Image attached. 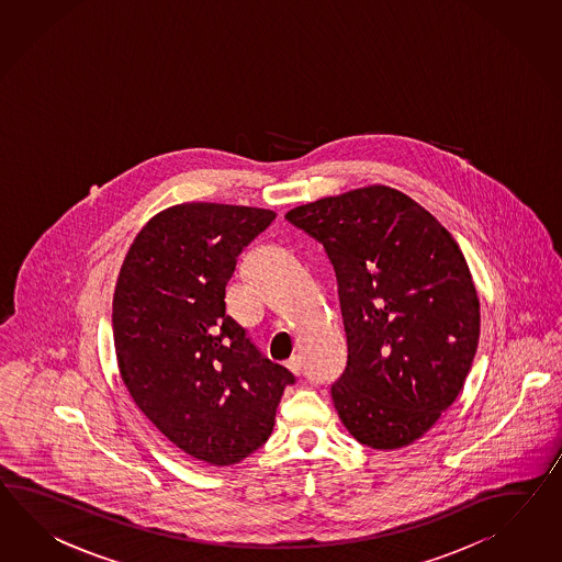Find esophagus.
<instances>
[{
  "mask_svg": "<svg viewBox=\"0 0 562 562\" xmlns=\"http://www.w3.org/2000/svg\"><path fill=\"white\" fill-rule=\"evenodd\" d=\"M288 370L292 371V373H301L302 371V359L299 356H292L286 361Z\"/></svg>",
  "mask_w": 562,
  "mask_h": 562,
  "instance_id": "esophagus-1",
  "label": "esophagus"
}]
</instances>
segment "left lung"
I'll use <instances>...</instances> for the list:
<instances>
[{
  "label": "left lung",
  "mask_w": 562,
  "mask_h": 562,
  "mask_svg": "<svg viewBox=\"0 0 562 562\" xmlns=\"http://www.w3.org/2000/svg\"><path fill=\"white\" fill-rule=\"evenodd\" d=\"M337 276L347 366L330 385L361 445L394 451L425 435L463 390L480 299L463 251L425 206L373 184L288 211Z\"/></svg>",
  "instance_id": "obj_1"
}]
</instances>
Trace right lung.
<instances>
[{"label": "right lung", "mask_w": 562, "mask_h": 562, "mask_svg": "<svg viewBox=\"0 0 562 562\" xmlns=\"http://www.w3.org/2000/svg\"><path fill=\"white\" fill-rule=\"evenodd\" d=\"M274 220L256 206H170L137 233L115 284L113 342L130 396L180 451L209 465L258 451L296 382L225 313L237 256Z\"/></svg>", "instance_id": "add662e5"}]
</instances>
